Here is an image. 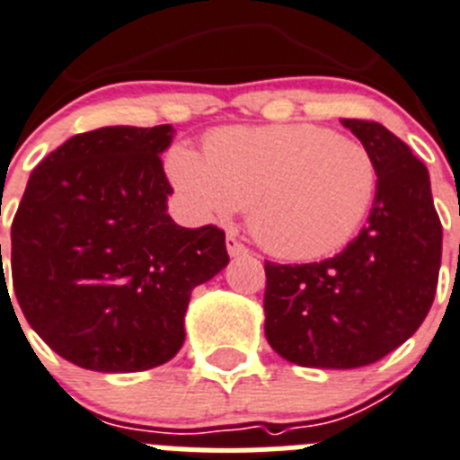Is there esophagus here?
<instances>
[{
    "instance_id": "34e87169",
    "label": "esophagus",
    "mask_w": 460,
    "mask_h": 460,
    "mask_svg": "<svg viewBox=\"0 0 460 460\" xmlns=\"http://www.w3.org/2000/svg\"><path fill=\"white\" fill-rule=\"evenodd\" d=\"M226 252H229V256H243V254H247L250 250H247V247H244V244L240 243L234 234H229L226 235Z\"/></svg>"
}]
</instances>
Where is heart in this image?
Masks as SVG:
<instances>
[{
    "label": "heart",
    "instance_id": "1",
    "mask_svg": "<svg viewBox=\"0 0 460 460\" xmlns=\"http://www.w3.org/2000/svg\"><path fill=\"white\" fill-rule=\"evenodd\" d=\"M167 177L197 216L226 220L247 206L250 231L265 252L315 261L358 234L379 172L356 140L315 124H272L217 128L201 156L174 145Z\"/></svg>",
    "mask_w": 460,
    "mask_h": 460
}]
</instances>
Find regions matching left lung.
<instances>
[{
  "label": "left lung",
  "mask_w": 460,
  "mask_h": 460,
  "mask_svg": "<svg viewBox=\"0 0 460 460\" xmlns=\"http://www.w3.org/2000/svg\"><path fill=\"white\" fill-rule=\"evenodd\" d=\"M379 172L367 225L320 263L265 261V338L302 367L351 370L409 341L438 286L443 226L429 170L384 124L341 119Z\"/></svg>",
  "instance_id": "1"
}]
</instances>
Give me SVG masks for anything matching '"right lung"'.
<instances>
[{
	"label": "right lung",
	"mask_w": 460,
	"mask_h": 460,
	"mask_svg": "<svg viewBox=\"0 0 460 460\" xmlns=\"http://www.w3.org/2000/svg\"><path fill=\"white\" fill-rule=\"evenodd\" d=\"M172 136V124L76 133L42 158L17 206V302L33 332L85 370L140 372L177 356L192 290L229 263L225 231L167 216L161 154Z\"/></svg>",
	"instance_id": "right-lung-1"
}]
</instances>
